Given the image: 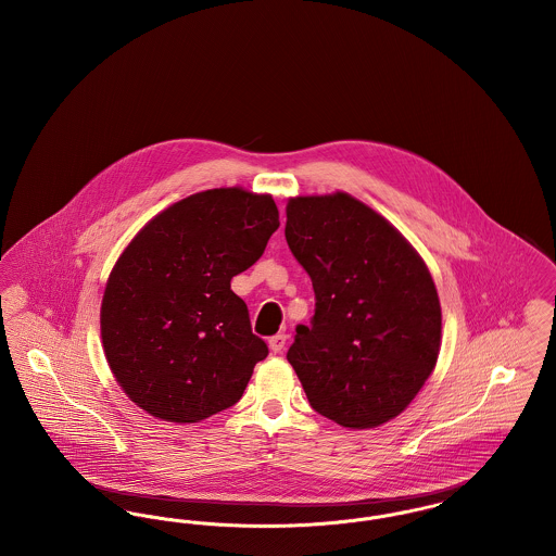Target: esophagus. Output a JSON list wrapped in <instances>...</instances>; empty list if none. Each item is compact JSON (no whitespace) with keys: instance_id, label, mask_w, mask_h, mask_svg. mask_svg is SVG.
I'll return each instance as SVG.
<instances>
[{"instance_id":"esophagus-1","label":"esophagus","mask_w":556,"mask_h":556,"mask_svg":"<svg viewBox=\"0 0 556 556\" xmlns=\"http://www.w3.org/2000/svg\"><path fill=\"white\" fill-rule=\"evenodd\" d=\"M286 344H288V336H286V333H277V336H273V338L268 340V345H270V350H273L275 354H281V352L286 350Z\"/></svg>"}]
</instances>
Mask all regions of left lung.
<instances>
[{
	"label": "left lung",
	"mask_w": 556,
	"mask_h": 556,
	"mask_svg": "<svg viewBox=\"0 0 556 556\" xmlns=\"http://www.w3.org/2000/svg\"><path fill=\"white\" fill-rule=\"evenodd\" d=\"M286 212L288 245L317 300L288 361L318 415L350 429L388 424L440 354L442 308L424 258L344 191L290 198Z\"/></svg>",
	"instance_id": "obj_1"
}]
</instances>
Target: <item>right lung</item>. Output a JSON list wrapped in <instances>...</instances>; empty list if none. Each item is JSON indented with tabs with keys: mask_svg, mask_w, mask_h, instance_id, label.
Here are the masks:
<instances>
[{
	"mask_svg": "<svg viewBox=\"0 0 556 556\" xmlns=\"http://www.w3.org/2000/svg\"><path fill=\"white\" fill-rule=\"evenodd\" d=\"M279 227L270 195L193 193L154 216L108 277L102 344L118 386L152 417L198 424L238 402L265 340L231 279Z\"/></svg>",
	"mask_w": 556,
	"mask_h": 556,
	"instance_id": "right-lung-1",
	"label": "right lung"
}]
</instances>
